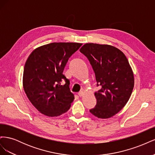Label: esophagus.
I'll return each mask as SVG.
<instances>
[{
	"instance_id": "34e87169",
	"label": "esophagus",
	"mask_w": 155,
	"mask_h": 155,
	"mask_svg": "<svg viewBox=\"0 0 155 155\" xmlns=\"http://www.w3.org/2000/svg\"><path fill=\"white\" fill-rule=\"evenodd\" d=\"M78 95H79V97H82V96L84 95V92H83V91L79 92L78 93Z\"/></svg>"
}]
</instances>
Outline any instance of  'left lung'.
Returning <instances> with one entry per match:
<instances>
[{
    "mask_svg": "<svg viewBox=\"0 0 155 155\" xmlns=\"http://www.w3.org/2000/svg\"><path fill=\"white\" fill-rule=\"evenodd\" d=\"M85 55L95 73L97 103L91 113L106 119L118 113L129 101L134 79L129 63L118 48L108 45L87 43L79 50Z\"/></svg>",
    "mask_w": 155,
    "mask_h": 155,
    "instance_id": "8db88e82",
    "label": "left lung"
}]
</instances>
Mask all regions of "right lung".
I'll return each instance as SVG.
<instances>
[{"label":"right lung","mask_w":155,"mask_h":155,"mask_svg":"<svg viewBox=\"0 0 155 155\" xmlns=\"http://www.w3.org/2000/svg\"><path fill=\"white\" fill-rule=\"evenodd\" d=\"M81 43H52L41 46L28 58L22 84L30 102L41 113L59 116L68 110L74 96L70 81L63 74L64 67ZM65 81L64 85L61 83Z\"/></svg>","instance_id":"add662e5"}]
</instances>
